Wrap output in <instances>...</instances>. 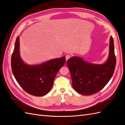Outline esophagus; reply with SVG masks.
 <instances>
[{"instance_id":"esophagus-1","label":"esophagus","mask_w":125,"mask_h":125,"mask_svg":"<svg viewBox=\"0 0 125 125\" xmlns=\"http://www.w3.org/2000/svg\"><path fill=\"white\" fill-rule=\"evenodd\" d=\"M71 55H70V54H67L65 56V59H66V60L67 61L68 60H69L70 58H71Z\"/></svg>"}]
</instances>
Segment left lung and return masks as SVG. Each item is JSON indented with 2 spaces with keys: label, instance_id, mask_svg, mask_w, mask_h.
Returning <instances> with one entry per match:
<instances>
[{
  "label": "left lung",
  "instance_id": "1",
  "mask_svg": "<svg viewBox=\"0 0 125 125\" xmlns=\"http://www.w3.org/2000/svg\"><path fill=\"white\" fill-rule=\"evenodd\" d=\"M109 47V58L103 64H93L84 61L79 57H71L67 61L72 86L79 94L89 95L96 93L102 89L111 79L116 64L112 36L110 39Z\"/></svg>",
  "mask_w": 125,
  "mask_h": 125
}]
</instances>
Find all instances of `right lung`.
I'll return each instance as SVG.
<instances>
[{
	"label": "right lung",
	"instance_id": "1",
	"mask_svg": "<svg viewBox=\"0 0 125 125\" xmlns=\"http://www.w3.org/2000/svg\"><path fill=\"white\" fill-rule=\"evenodd\" d=\"M19 39L18 36L11 58L13 74L20 86L28 94L42 96L51 90L58 71L65 63V57L52 60L40 65H27L20 56Z\"/></svg>",
	"mask_w": 125,
	"mask_h": 125
}]
</instances>
